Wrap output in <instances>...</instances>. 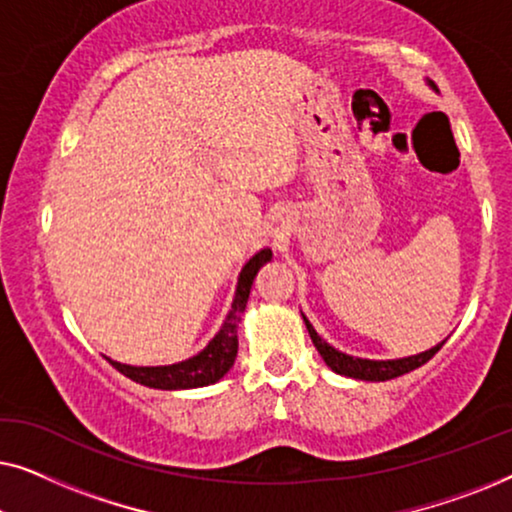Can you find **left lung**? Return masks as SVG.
Here are the masks:
<instances>
[{"instance_id": "8db88e82", "label": "left lung", "mask_w": 512, "mask_h": 512, "mask_svg": "<svg viewBox=\"0 0 512 512\" xmlns=\"http://www.w3.org/2000/svg\"><path fill=\"white\" fill-rule=\"evenodd\" d=\"M305 319V317H303ZM307 333L317 347V352L321 354V359L326 361V366L335 370L338 375H347L354 377V380H368V382H384V380H394V377H401L410 370H415L419 366H424L426 361L433 359L438 354V349L443 347V342L436 347H431L429 352H422L417 356H408V359H396V361H370V359H356V356L342 354L338 349L328 345V342L321 338V335L314 331L310 321L305 319Z\"/></svg>"}]
</instances>
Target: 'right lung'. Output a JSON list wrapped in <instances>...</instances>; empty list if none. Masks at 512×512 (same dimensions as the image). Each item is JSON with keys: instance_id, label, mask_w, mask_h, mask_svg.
Returning <instances> with one entry per match:
<instances>
[{"instance_id": "right-lung-1", "label": "right lung", "mask_w": 512, "mask_h": 512, "mask_svg": "<svg viewBox=\"0 0 512 512\" xmlns=\"http://www.w3.org/2000/svg\"><path fill=\"white\" fill-rule=\"evenodd\" d=\"M272 258L270 249L258 251L251 261L244 265L240 272V282H237V293L233 300V310H230L226 324L221 331L214 335V340L202 349L193 359L174 363V366H156V368H137L125 366V363L107 359L118 373L130 377L132 382L144 384L151 389H193V387H207L221 380L223 375L233 368L237 356V321H240L244 307H247L251 284H254L256 272L261 270L263 263Z\"/></svg>"}]
</instances>
